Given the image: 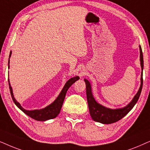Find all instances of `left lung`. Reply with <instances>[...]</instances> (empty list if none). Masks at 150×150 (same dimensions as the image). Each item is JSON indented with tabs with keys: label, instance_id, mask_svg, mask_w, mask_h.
I'll use <instances>...</instances> for the list:
<instances>
[{
	"label": "left lung",
	"instance_id": "8db88e82",
	"mask_svg": "<svg viewBox=\"0 0 150 150\" xmlns=\"http://www.w3.org/2000/svg\"><path fill=\"white\" fill-rule=\"evenodd\" d=\"M140 47V60H141V69H142V72L143 69V52L142 49H141V47L139 46ZM86 82V97H87V101L88 104L89 108V112L91 114V117L93 118L94 121H97V122H99L103 124H110V123H113L117 122L124 117L132 109L136 103L137 102L138 99H139V97H140L141 91H142L143 88V73L141 74V84L139 88V91L137 93V95L134 96L132 101L127 105L126 107L120 109H116V110H112L105 108L103 105L99 104L94 99L93 94L91 92V86L90 84L89 81L84 79Z\"/></svg>",
	"mask_w": 150,
	"mask_h": 150
}]
</instances>
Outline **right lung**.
Listing matches in <instances>:
<instances>
[{
  "mask_svg": "<svg viewBox=\"0 0 150 150\" xmlns=\"http://www.w3.org/2000/svg\"><path fill=\"white\" fill-rule=\"evenodd\" d=\"M11 51L10 52L9 57L11 56ZM9 62H8V67H9ZM79 79V77H72L69 79V81H67V82L66 83L64 87L63 88L62 91H61L60 94H59L57 98L51 103V105H48L47 107H46L45 108L42 109V110H26L23 108V107H21V105L18 101L16 100L14 97H13L12 88H11V86H10L9 79H8V81H9V91L10 93H11V98H12L13 102L15 103V104L23 112H25L26 115L29 116L31 118L35 119L37 121H46L48 119H51L53 118H55L57 115H59L60 110L62 106L66 94L69 89V88L73 84V83H75V81H77Z\"/></svg>",
  "mask_w": 150,
  "mask_h": 150,
  "instance_id": "add662e5",
  "label": "right lung"
}]
</instances>
